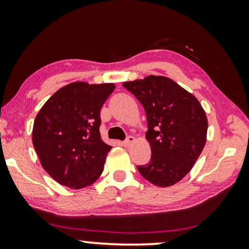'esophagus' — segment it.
Wrapping results in <instances>:
<instances>
[{
	"instance_id": "esophagus-1",
	"label": "esophagus",
	"mask_w": 249,
	"mask_h": 249,
	"mask_svg": "<svg viewBox=\"0 0 249 249\" xmlns=\"http://www.w3.org/2000/svg\"><path fill=\"white\" fill-rule=\"evenodd\" d=\"M135 141H136L135 137H132V136H128L127 139L124 142V146H125V147H129L131 144H134Z\"/></svg>"
}]
</instances>
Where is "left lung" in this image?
I'll return each mask as SVG.
<instances>
[{
	"label": "left lung",
	"instance_id": "obj_1",
	"mask_svg": "<svg viewBox=\"0 0 249 249\" xmlns=\"http://www.w3.org/2000/svg\"><path fill=\"white\" fill-rule=\"evenodd\" d=\"M122 85L141 102L147 118L152 159L137 166L139 173L155 186H173L192 170L205 146V111L192 93L168 77L151 74Z\"/></svg>",
	"mask_w": 249,
	"mask_h": 249
}]
</instances>
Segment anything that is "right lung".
<instances>
[{"label": "right lung", "instance_id": "1", "mask_svg": "<svg viewBox=\"0 0 249 249\" xmlns=\"http://www.w3.org/2000/svg\"><path fill=\"white\" fill-rule=\"evenodd\" d=\"M114 88L74 81L55 91L37 113L33 145L44 170L60 185L81 189L103 172L112 146L101 138V108Z\"/></svg>", "mask_w": 249, "mask_h": 249}]
</instances>
